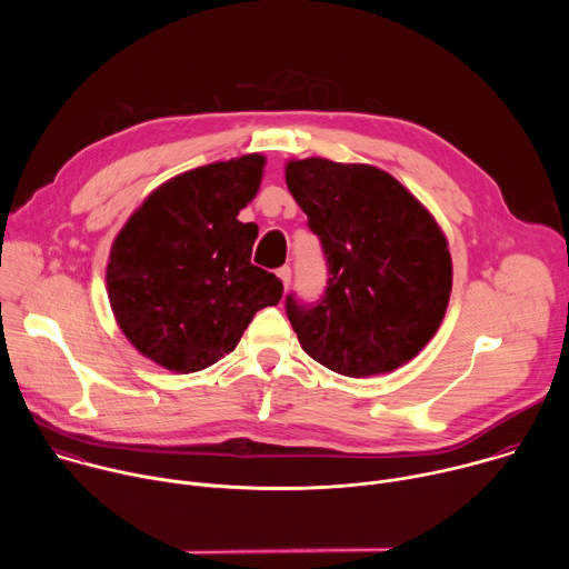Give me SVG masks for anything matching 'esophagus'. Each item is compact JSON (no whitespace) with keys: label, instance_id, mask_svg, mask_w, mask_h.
Instances as JSON below:
<instances>
[{"label":"esophagus","instance_id":"1","mask_svg":"<svg viewBox=\"0 0 569 569\" xmlns=\"http://www.w3.org/2000/svg\"><path fill=\"white\" fill-rule=\"evenodd\" d=\"M277 277L281 279V283H283V288L288 290V286H290V268L288 266H283V268H279L277 270Z\"/></svg>","mask_w":569,"mask_h":569}]
</instances>
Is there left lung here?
Segmentation results:
<instances>
[{"mask_svg":"<svg viewBox=\"0 0 569 569\" xmlns=\"http://www.w3.org/2000/svg\"><path fill=\"white\" fill-rule=\"evenodd\" d=\"M286 184L329 261V286L315 306L286 299L301 349L349 378L417 358L452 290L448 238L435 216L371 164L290 159Z\"/></svg>","mask_w":569,"mask_h":569,"instance_id":"obj_1","label":"left lung"}]
</instances>
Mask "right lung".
<instances>
[{
	"label": "right lung",
	"instance_id": "right-lung-1",
	"mask_svg": "<svg viewBox=\"0 0 569 569\" xmlns=\"http://www.w3.org/2000/svg\"><path fill=\"white\" fill-rule=\"evenodd\" d=\"M259 152L198 167L159 184L117 233L108 299L128 342L176 373L211 367L283 286L250 263L259 236L240 222L261 187Z\"/></svg>",
	"mask_w": 569,
	"mask_h": 569
}]
</instances>
